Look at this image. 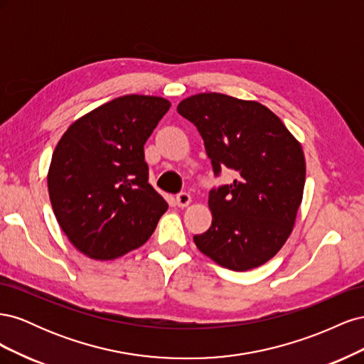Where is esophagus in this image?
Segmentation results:
<instances>
[{"label": "esophagus", "mask_w": 364, "mask_h": 364, "mask_svg": "<svg viewBox=\"0 0 364 364\" xmlns=\"http://www.w3.org/2000/svg\"><path fill=\"white\" fill-rule=\"evenodd\" d=\"M191 203V196L188 193H179L176 196V205L179 208H185Z\"/></svg>", "instance_id": "obj_1"}]
</instances>
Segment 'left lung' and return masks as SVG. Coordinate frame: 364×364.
Segmentation results:
<instances>
[{"label":"left lung","mask_w":364,"mask_h":364,"mask_svg":"<svg viewBox=\"0 0 364 364\" xmlns=\"http://www.w3.org/2000/svg\"><path fill=\"white\" fill-rule=\"evenodd\" d=\"M178 112L197 127L213 171L235 179L209 191L213 223L194 243L234 272L267 262L287 241L302 202L305 158L299 142L258 102L203 92L185 98Z\"/></svg>","instance_id":"8db88e82"}]
</instances>
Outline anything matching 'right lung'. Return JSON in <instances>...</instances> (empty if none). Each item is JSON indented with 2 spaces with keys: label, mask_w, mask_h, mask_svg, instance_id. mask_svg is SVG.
Returning <instances> with one entry per match:
<instances>
[{
  "label": "right lung",
  "mask_w": 364,
  "mask_h": 364,
  "mask_svg": "<svg viewBox=\"0 0 364 364\" xmlns=\"http://www.w3.org/2000/svg\"><path fill=\"white\" fill-rule=\"evenodd\" d=\"M170 109L162 97L123 95L79 118L53 151L48 193L71 243L94 259L142 246L168 209L149 183L144 144Z\"/></svg>",
  "instance_id": "1"
}]
</instances>
